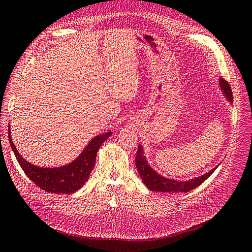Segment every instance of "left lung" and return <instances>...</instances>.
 <instances>
[{"mask_svg": "<svg viewBox=\"0 0 252 252\" xmlns=\"http://www.w3.org/2000/svg\"><path fill=\"white\" fill-rule=\"evenodd\" d=\"M220 88L223 91V94L226 95L227 100L230 103L233 102L232 97V91L230 85L227 81L224 79H220ZM135 166L138 169L140 177L145 185L147 186L148 189L152 191H159V192H188L190 190L200 186L202 183L207 180L210 175L215 172L217 167H215L209 172L205 173L199 178H194L188 181H178V180H171L168 178H164L161 174H158L156 170H154L149 166L146 157L144 156L143 147L139 145L138 152L135 156Z\"/></svg>", "mask_w": 252, "mask_h": 252, "instance_id": "obj_1", "label": "left lung"}]
</instances>
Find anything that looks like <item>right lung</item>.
I'll list each match as a JSON object with an SVG mask.
<instances>
[{
    "mask_svg": "<svg viewBox=\"0 0 252 252\" xmlns=\"http://www.w3.org/2000/svg\"><path fill=\"white\" fill-rule=\"evenodd\" d=\"M9 127V126H8ZM111 135L106 132L96 135L82 151V154L71 163L55 167V168H43L27 162L19 154L11 140L10 129H8V138L12 151L14 152L20 166L27 177L42 190L51 193L70 194L81 189L88 181L89 174L93 171L95 164V157L98 148L105 140Z\"/></svg>",
    "mask_w": 252,
    "mask_h": 252,
    "instance_id": "add662e5",
    "label": "right lung"
}]
</instances>
